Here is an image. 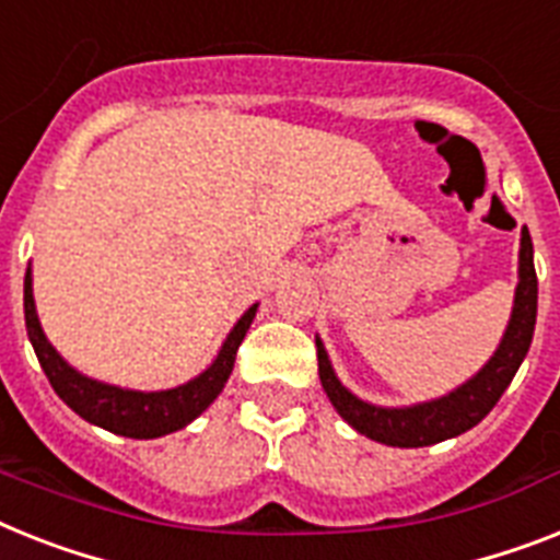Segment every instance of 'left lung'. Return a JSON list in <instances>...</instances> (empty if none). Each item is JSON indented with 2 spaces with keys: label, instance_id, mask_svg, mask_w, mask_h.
<instances>
[{
  "label": "left lung",
  "instance_id": "left-lung-1",
  "mask_svg": "<svg viewBox=\"0 0 560 560\" xmlns=\"http://www.w3.org/2000/svg\"><path fill=\"white\" fill-rule=\"evenodd\" d=\"M535 316H538V276H535V261H532V238L529 230H521V253H517V288L512 316H509L506 334L494 357L477 371L471 380L454 388L440 399L417 402L406 408H383L371 406L365 399L345 388L339 376L334 374V365L327 359L325 345L316 336V357H319V380L327 399L334 402L348 425L376 440V443L397 445V448H420V445L443 443L448 438H457L463 431L475 429L486 413L498 406L503 390L509 388L512 376L529 353L532 334H535Z\"/></svg>",
  "mask_w": 560,
  "mask_h": 560
}]
</instances>
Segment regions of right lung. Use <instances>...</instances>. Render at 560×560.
I'll use <instances>...</instances> for the list:
<instances>
[{
	"mask_svg": "<svg viewBox=\"0 0 560 560\" xmlns=\"http://www.w3.org/2000/svg\"><path fill=\"white\" fill-rule=\"evenodd\" d=\"M256 311L258 304H253L235 322V327L221 345V351H218L215 362L203 374L170 390H129L97 383V380L74 371L66 359L59 357L57 348L45 339L39 316H36L31 267L25 272V327H28V339L34 345L36 359H39L51 388L57 390V397L71 411L80 413L83 420L131 440H154L172 434V431L189 425L198 413L212 406V399L224 390L226 380L233 374L235 353H238V345L244 342L249 325L256 319Z\"/></svg>",
	"mask_w": 560,
	"mask_h": 560,
	"instance_id": "right-lung-1",
	"label": "right lung"
}]
</instances>
